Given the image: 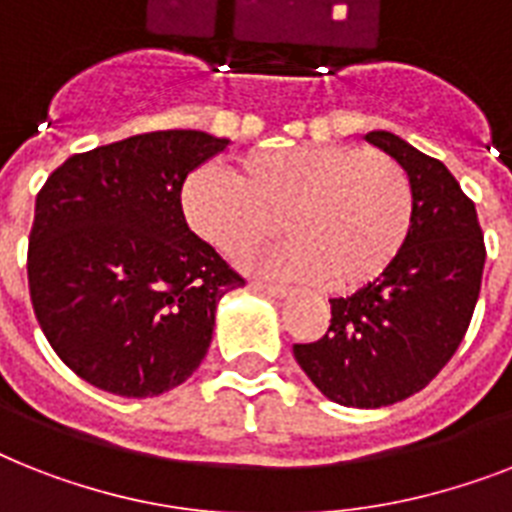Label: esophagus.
Returning <instances> with one entry per match:
<instances>
[{
	"label": "esophagus",
	"instance_id": "obj_1",
	"mask_svg": "<svg viewBox=\"0 0 512 512\" xmlns=\"http://www.w3.org/2000/svg\"><path fill=\"white\" fill-rule=\"evenodd\" d=\"M252 289H255V292H263V294H270V297H284L286 292H289V289H286V286H281V284H268V281H252Z\"/></svg>",
	"mask_w": 512,
	"mask_h": 512
}]
</instances>
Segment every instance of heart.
<instances>
[{"mask_svg":"<svg viewBox=\"0 0 512 512\" xmlns=\"http://www.w3.org/2000/svg\"><path fill=\"white\" fill-rule=\"evenodd\" d=\"M178 202L186 226L226 257H244L281 226L289 239L260 268L321 278L331 292H355L384 276L415 220L405 165L355 144L260 147L231 170L202 165L184 178Z\"/></svg>","mask_w":512,"mask_h":512,"instance_id":"heart-1","label":"heart"}]
</instances>
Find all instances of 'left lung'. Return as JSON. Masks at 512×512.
<instances>
[{
  "instance_id": "left-lung-1",
  "label": "left lung",
  "mask_w": 512,
  "mask_h": 512,
  "mask_svg": "<svg viewBox=\"0 0 512 512\" xmlns=\"http://www.w3.org/2000/svg\"><path fill=\"white\" fill-rule=\"evenodd\" d=\"M365 139L413 178V231L384 276L331 299L328 331L294 344V357L328 400L384 407L421 392L450 363L471 326L486 247L476 205L444 162L389 131Z\"/></svg>"
}]
</instances>
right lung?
Wrapping results in <instances>:
<instances>
[{"label":"right lung","mask_w":512,"mask_h":512,"mask_svg":"<svg viewBox=\"0 0 512 512\" xmlns=\"http://www.w3.org/2000/svg\"><path fill=\"white\" fill-rule=\"evenodd\" d=\"M228 147L152 131L62 162L36 197L28 292L70 371L120 397L184 384L207 355L215 305L244 284L181 215V184Z\"/></svg>","instance_id":"obj_1"}]
</instances>
